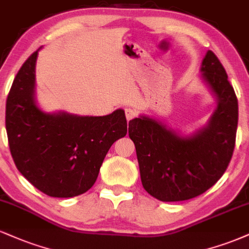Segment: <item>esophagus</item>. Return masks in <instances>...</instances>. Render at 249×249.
<instances>
[{
	"instance_id": "obj_1",
	"label": "esophagus",
	"mask_w": 249,
	"mask_h": 249,
	"mask_svg": "<svg viewBox=\"0 0 249 249\" xmlns=\"http://www.w3.org/2000/svg\"><path fill=\"white\" fill-rule=\"evenodd\" d=\"M124 113H125V118H127V120H131L134 119L135 116L137 115V112L135 109H133V108H125L124 109Z\"/></svg>"
}]
</instances>
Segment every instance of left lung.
Segmentation results:
<instances>
[{"label": "left lung", "mask_w": 249, "mask_h": 249, "mask_svg": "<svg viewBox=\"0 0 249 249\" xmlns=\"http://www.w3.org/2000/svg\"><path fill=\"white\" fill-rule=\"evenodd\" d=\"M200 71L218 100L206 127L182 137L148 116L129 122L142 185L160 201L188 200L204 194L220 179L234 151L239 116L234 89L212 51H207Z\"/></svg>", "instance_id": "1"}]
</instances>
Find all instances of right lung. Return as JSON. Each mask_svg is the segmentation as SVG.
Returning <instances> with one entry per match:
<instances>
[{
  "label": "right lung",
  "mask_w": 249,
  "mask_h": 249,
  "mask_svg": "<svg viewBox=\"0 0 249 249\" xmlns=\"http://www.w3.org/2000/svg\"><path fill=\"white\" fill-rule=\"evenodd\" d=\"M37 54L25 60L8 94L9 148L35 188L50 197H75L95 183L109 148L127 134V120L122 109L105 116L42 112L35 102Z\"/></svg>",
  "instance_id": "obj_1"
}]
</instances>
